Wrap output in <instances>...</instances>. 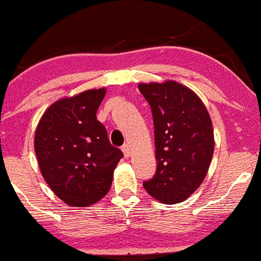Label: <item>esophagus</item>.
I'll return each mask as SVG.
<instances>
[{
	"mask_svg": "<svg viewBox=\"0 0 261 261\" xmlns=\"http://www.w3.org/2000/svg\"><path fill=\"white\" fill-rule=\"evenodd\" d=\"M122 153H124V155H125L126 158L130 157V154H132V149H130V146H129L128 144H125V145L122 146Z\"/></svg>",
	"mask_w": 261,
	"mask_h": 261,
	"instance_id": "1",
	"label": "esophagus"
}]
</instances>
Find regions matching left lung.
I'll return each mask as SVG.
<instances>
[{"instance_id":"left-lung-1","label":"left lung","mask_w":261,"mask_h":261,"mask_svg":"<svg viewBox=\"0 0 261 261\" xmlns=\"http://www.w3.org/2000/svg\"><path fill=\"white\" fill-rule=\"evenodd\" d=\"M152 108L157 173L144 182L162 203L188 199L206 178L214 154V128L206 106L189 87L166 80L140 83Z\"/></svg>"}]
</instances>
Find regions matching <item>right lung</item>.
Listing matches in <instances>:
<instances>
[{"label": "right lung", "mask_w": 261, "mask_h": 261, "mask_svg": "<svg viewBox=\"0 0 261 261\" xmlns=\"http://www.w3.org/2000/svg\"><path fill=\"white\" fill-rule=\"evenodd\" d=\"M106 92V88H93L57 100L35 129L34 149L42 175L68 206L88 207L106 197L122 158L96 119Z\"/></svg>", "instance_id": "obj_1"}]
</instances>
